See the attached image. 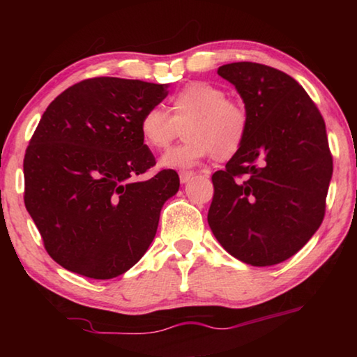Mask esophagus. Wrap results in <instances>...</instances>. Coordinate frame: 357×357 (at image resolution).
Returning a JSON list of instances; mask_svg holds the SVG:
<instances>
[{"label":"esophagus","mask_w":357,"mask_h":357,"mask_svg":"<svg viewBox=\"0 0 357 357\" xmlns=\"http://www.w3.org/2000/svg\"><path fill=\"white\" fill-rule=\"evenodd\" d=\"M195 176V173L193 172H179V181H181V184H185V183H189V181Z\"/></svg>","instance_id":"1"}]
</instances>
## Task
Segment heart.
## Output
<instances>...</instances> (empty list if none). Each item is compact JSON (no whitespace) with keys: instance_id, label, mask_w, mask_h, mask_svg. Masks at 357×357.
<instances>
[{"instance_id":"obj_1","label":"heart","mask_w":357,"mask_h":357,"mask_svg":"<svg viewBox=\"0 0 357 357\" xmlns=\"http://www.w3.org/2000/svg\"><path fill=\"white\" fill-rule=\"evenodd\" d=\"M168 114L151 107L140 118V135L151 149H165L184 128L185 143L162 155L167 168H190L214 155L227 160L243 146L249 114L243 104L227 99L222 88L208 82H192L168 100Z\"/></svg>"}]
</instances>
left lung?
Instances as JSON below:
<instances>
[{"instance_id":"1","label":"left lung","mask_w":357,"mask_h":357,"mask_svg":"<svg viewBox=\"0 0 357 357\" xmlns=\"http://www.w3.org/2000/svg\"><path fill=\"white\" fill-rule=\"evenodd\" d=\"M249 114L243 146L213 174L208 223L229 255L273 266L298 253L324 217L332 178L326 124L285 72L257 63L220 66Z\"/></svg>"}]
</instances>
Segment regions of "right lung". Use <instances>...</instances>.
<instances>
[{
    "mask_svg": "<svg viewBox=\"0 0 357 357\" xmlns=\"http://www.w3.org/2000/svg\"><path fill=\"white\" fill-rule=\"evenodd\" d=\"M168 84L98 77L66 89L42 114L23 160L25 206L45 250L70 273L107 280L153 243L178 173L155 165L140 118Z\"/></svg>",
    "mask_w": 357,
    "mask_h": 357,
    "instance_id": "1",
    "label": "right lung"
}]
</instances>
